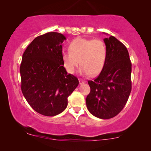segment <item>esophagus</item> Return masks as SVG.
I'll use <instances>...</instances> for the list:
<instances>
[{"label": "esophagus", "mask_w": 151, "mask_h": 151, "mask_svg": "<svg viewBox=\"0 0 151 151\" xmlns=\"http://www.w3.org/2000/svg\"><path fill=\"white\" fill-rule=\"evenodd\" d=\"M79 83H80V84H82L85 83V81L82 79H79Z\"/></svg>", "instance_id": "34e87169"}]
</instances>
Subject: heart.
Listing matches in <instances>:
<instances>
[{"label":"heart","mask_w":151,"mask_h":151,"mask_svg":"<svg viewBox=\"0 0 151 151\" xmlns=\"http://www.w3.org/2000/svg\"><path fill=\"white\" fill-rule=\"evenodd\" d=\"M69 51L62 52L63 67L69 73H73L80 64V73L93 76L98 75L106 61L107 49L100 39L78 38L70 43Z\"/></svg>","instance_id":"obj_1"}]
</instances>
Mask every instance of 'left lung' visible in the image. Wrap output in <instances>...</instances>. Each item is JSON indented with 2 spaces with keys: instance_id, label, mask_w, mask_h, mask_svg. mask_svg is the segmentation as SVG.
Wrapping results in <instances>:
<instances>
[{
  "instance_id": "8db88e82",
  "label": "left lung",
  "mask_w": 151,
  "mask_h": 151,
  "mask_svg": "<svg viewBox=\"0 0 151 151\" xmlns=\"http://www.w3.org/2000/svg\"><path fill=\"white\" fill-rule=\"evenodd\" d=\"M107 49L106 64L100 75L88 83L91 91L86 107L100 119L116 116L127 104L131 91V63L124 45L114 36L104 39Z\"/></svg>"
}]
</instances>
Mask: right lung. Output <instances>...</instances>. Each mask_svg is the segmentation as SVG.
<instances>
[{"instance_id": "obj_1", "label": "right lung", "mask_w": 151, "mask_h": 151, "mask_svg": "<svg viewBox=\"0 0 151 151\" xmlns=\"http://www.w3.org/2000/svg\"><path fill=\"white\" fill-rule=\"evenodd\" d=\"M65 36L49 32L36 37L22 54L20 67L21 90L37 113L55 116L67 108L68 97L77 87L78 78L67 72L62 61Z\"/></svg>"}]
</instances>
